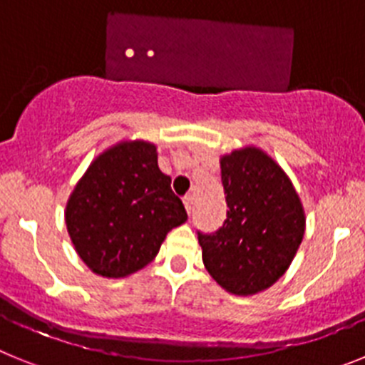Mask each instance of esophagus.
I'll return each mask as SVG.
<instances>
[{
    "label": "esophagus",
    "mask_w": 365,
    "mask_h": 365,
    "mask_svg": "<svg viewBox=\"0 0 365 365\" xmlns=\"http://www.w3.org/2000/svg\"><path fill=\"white\" fill-rule=\"evenodd\" d=\"M183 205H185V209H187V213L191 215V211H192V196H183Z\"/></svg>",
    "instance_id": "1"
}]
</instances>
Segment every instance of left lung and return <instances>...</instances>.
<instances>
[{
	"label": "left lung",
	"instance_id": "left-lung-1",
	"mask_svg": "<svg viewBox=\"0 0 365 365\" xmlns=\"http://www.w3.org/2000/svg\"><path fill=\"white\" fill-rule=\"evenodd\" d=\"M227 215L200 233L209 275L235 296L270 288L292 262L305 233V211L284 170L255 147L220 158Z\"/></svg>",
	"mask_w": 365,
	"mask_h": 365
}]
</instances>
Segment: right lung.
I'll use <instances>...</instances> for the list:
<instances>
[{"mask_svg": "<svg viewBox=\"0 0 365 365\" xmlns=\"http://www.w3.org/2000/svg\"><path fill=\"white\" fill-rule=\"evenodd\" d=\"M187 220L156 147L121 141L93 160L66 205L78 257L103 277H126L154 261L167 233Z\"/></svg>", "mask_w": 365, "mask_h": 365, "instance_id": "1", "label": "right lung"}]
</instances>
